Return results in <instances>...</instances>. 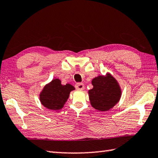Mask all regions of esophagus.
<instances>
[{
	"instance_id": "esophagus-1",
	"label": "esophagus",
	"mask_w": 158,
	"mask_h": 158,
	"mask_svg": "<svg viewBox=\"0 0 158 158\" xmlns=\"http://www.w3.org/2000/svg\"><path fill=\"white\" fill-rule=\"evenodd\" d=\"M75 87L76 89L78 90H80V91H82V90H83L84 89H85V85H84V84L82 83H77L76 85H75Z\"/></svg>"
}]
</instances>
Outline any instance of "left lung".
Here are the masks:
<instances>
[{
  "instance_id": "1",
  "label": "left lung",
  "mask_w": 158,
  "mask_h": 158,
  "mask_svg": "<svg viewBox=\"0 0 158 158\" xmlns=\"http://www.w3.org/2000/svg\"><path fill=\"white\" fill-rule=\"evenodd\" d=\"M93 88L89 91L92 106L99 111H107L119 101L121 91L119 86L110 74L99 76L92 80Z\"/></svg>"
}]
</instances>
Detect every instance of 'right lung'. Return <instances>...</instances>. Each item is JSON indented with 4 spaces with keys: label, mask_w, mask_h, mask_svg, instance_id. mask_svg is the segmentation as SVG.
Segmentation results:
<instances>
[{
    "label": "right lung",
    "mask_w": 158,
    "mask_h": 158,
    "mask_svg": "<svg viewBox=\"0 0 158 158\" xmlns=\"http://www.w3.org/2000/svg\"><path fill=\"white\" fill-rule=\"evenodd\" d=\"M74 89L69 84L62 85L60 80L54 79L44 88L40 94V101L48 109L60 110L69 98L70 92Z\"/></svg>",
    "instance_id": "right-lung-1"
}]
</instances>
